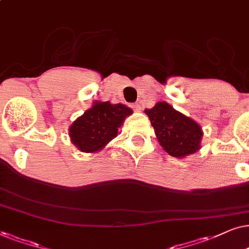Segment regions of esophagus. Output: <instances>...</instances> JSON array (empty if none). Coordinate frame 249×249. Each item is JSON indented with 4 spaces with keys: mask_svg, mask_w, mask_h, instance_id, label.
Listing matches in <instances>:
<instances>
[{
    "mask_svg": "<svg viewBox=\"0 0 249 249\" xmlns=\"http://www.w3.org/2000/svg\"><path fill=\"white\" fill-rule=\"evenodd\" d=\"M132 108H133L135 111H140L141 110V107H140V105H139V104H133V105H132Z\"/></svg>",
    "mask_w": 249,
    "mask_h": 249,
    "instance_id": "34e87169",
    "label": "esophagus"
}]
</instances>
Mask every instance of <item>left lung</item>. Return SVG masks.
Segmentation results:
<instances>
[{
	"label": "left lung",
	"mask_w": 249,
	"mask_h": 249,
	"mask_svg": "<svg viewBox=\"0 0 249 249\" xmlns=\"http://www.w3.org/2000/svg\"><path fill=\"white\" fill-rule=\"evenodd\" d=\"M144 111L159 143L168 155L182 158L199 150L203 131L196 122L175 110L167 102H158Z\"/></svg>",
	"instance_id": "obj_1"
}]
</instances>
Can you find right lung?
<instances>
[{
  "instance_id": "1",
  "label": "right lung",
  "mask_w": 249,
  "mask_h": 249,
  "mask_svg": "<svg viewBox=\"0 0 249 249\" xmlns=\"http://www.w3.org/2000/svg\"><path fill=\"white\" fill-rule=\"evenodd\" d=\"M131 114L132 109L122 104L94 102L69 128L71 142L83 152L99 151L117 137L118 127Z\"/></svg>"
}]
</instances>
